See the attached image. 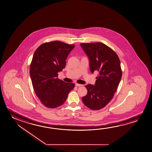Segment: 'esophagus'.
Instances as JSON below:
<instances>
[{
	"instance_id": "esophagus-1",
	"label": "esophagus",
	"mask_w": 152,
	"mask_h": 152,
	"mask_svg": "<svg viewBox=\"0 0 152 152\" xmlns=\"http://www.w3.org/2000/svg\"><path fill=\"white\" fill-rule=\"evenodd\" d=\"M82 84H78V83H75V86L76 87H80V86H82Z\"/></svg>"
}]
</instances>
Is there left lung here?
<instances>
[{
	"mask_svg": "<svg viewBox=\"0 0 152 152\" xmlns=\"http://www.w3.org/2000/svg\"><path fill=\"white\" fill-rule=\"evenodd\" d=\"M81 46L89 58L92 73L99 72L95 85L87 84L88 90L82 100L92 110L103 108L113 99L122 76L121 62L116 52L100 42L81 43Z\"/></svg>",
	"mask_w": 152,
	"mask_h": 152,
	"instance_id": "1",
	"label": "left lung"
}]
</instances>
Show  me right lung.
Wrapping results in <instances>:
<instances>
[{
    "label": "right lung",
    "instance_id": "add662e5",
    "mask_svg": "<svg viewBox=\"0 0 152 152\" xmlns=\"http://www.w3.org/2000/svg\"><path fill=\"white\" fill-rule=\"evenodd\" d=\"M75 46L52 41L42 44L34 53L29 71L31 82L37 96L48 108L62 105L75 88L74 83L58 78V72L65 68V60Z\"/></svg>",
    "mask_w": 152,
    "mask_h": 152
}]
</instances>
